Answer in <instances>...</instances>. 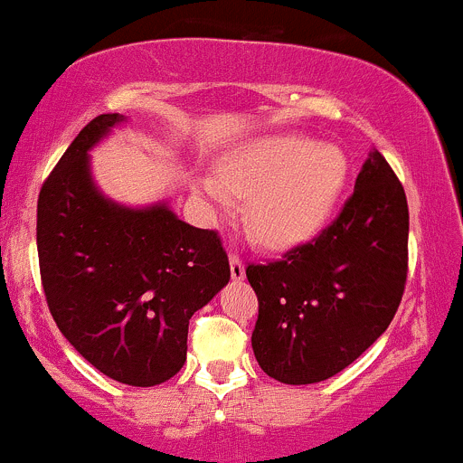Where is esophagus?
Returning <instances> with one entry per match:
<instances>
[{"label": "esophagus", "instance_id": "1", "mask_svg": "<svg viewBox=\"0 0 463 463\" xmlns=\"http://www.w3.org/2000/svg\"><path fill=\"white\" fill-rule=\"evenodd\" d=\"M230 267H232V279L233 280H242V279H245V263H242L241 256L232 254L230 256Z\"/></svg>", "mask_w": 463, "mask_h": 463}]
</instances>
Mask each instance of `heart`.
Here are the masks:
<instances>
[{"label": "heart", "mask_w": 463, "mask_h": 463, "mask_svg": "<svg viewBox=\"0 0 463 463\" xmlns=\"http://www.w3.org/2000/svg\"><path fill=\"white\" fill-rule=\"evenodd\" d=\"M345 183V158L336 146L297 133L254 140L222 160L216 178L203 180L204 198L218 209L233 196L251 200V227L265 245L280 247L312 236L326 222Z\"/></svg>", "instance_id": "obj_1"}]
</instances>
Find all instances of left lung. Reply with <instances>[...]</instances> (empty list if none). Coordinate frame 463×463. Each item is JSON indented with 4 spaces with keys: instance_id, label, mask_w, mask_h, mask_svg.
<instances>
[{
    "instance_id": "1",
    "label": "left lung",
    "mask_w": 463,
    "mask_h": 463,
    "mask_svg": "<svg viewBox=\"0 0 463 463\" xmlns=\"http://www.w3.org/2000/svg\"><path fill=\"white\" fill-rule=\"evenodd\" d=\"M408 200L373 151L338 216L279 260L250 263L256 361L289 385L326 381L388 330L408 279Z\"/></svg>"
}]
</instances>
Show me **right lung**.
<instances>
[{
	"label": "right lung",
	"mask_w": 463,
	"mask_h": 463,
	"mask_svg": "<svg viewBox=\"0 0 463 463\" xmlns=\"http://www.w3.org/2000/svg\"><path fill=\"white\" fill-rule=\"evenodd\" d=\"M125 118H93L37 198V256L51 317L99 373L149 388L187 361L189 318L230 283L216 230L166 204L127 209L95 189L87 151Z\"/></svg>",
	"instance_id": "obj_1"
}]
</instances>
